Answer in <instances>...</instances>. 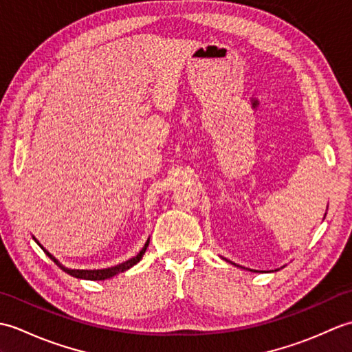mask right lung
<instances>
[{
    "label": "right lung",
    "instance_id": "1",
    "mask_svg": "<svg viewBox=\"0 0 352 352\" xmlns=\"http://www.w3.org/2000/svg\"><path fill=\"white\" fill-rule=\"evenodd\" d=\"M34 239V237H33ZM36 241V239H34ZM37 242V241H36ZM148 243H149V241H146V243H145V246L144 248H142V251L138 254L136 257H133V258H130V260H126V261H124V263H121V265H116V266H113V267H107V269H94V271H86V269H68V267H65L63 265H60L58 263V260L57 258H54L51 256V254L43 248V246L37 242V245L41 246V248L43 250V252L47 254V256L54 261V263L62 269V271H65L66 274H69V275H72V276H76V278H83V280H92V281H98V280H107V278H111V276H115L116 274H121V272H124V271H126V269H130L131 266H134L136 263H139L140 261V258L144 257V254H145V251H146V246H148Z\"/></svg>",
    "mask_w": 352,
    "mask_h": 352
}]
</instances>
